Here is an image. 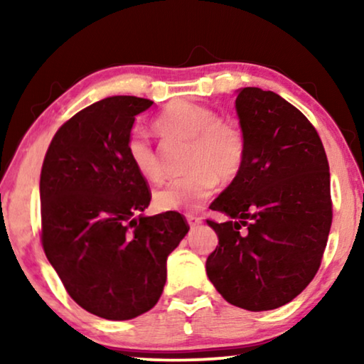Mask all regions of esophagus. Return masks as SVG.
I'll list each match as a JSON object with an SVG mask.
<instances>
[{
	"mask_svg": "<svg viewBox=\"0 0 364 364\" xmlns=\"http://www.w3.org/2000/svg\"><path fill=\"white\" fill-rule=\"evenodd\" d=\"M187 222H188V225L191 227H197L198 223H202V217H198V215H193V213H187Z\"/></svg>",
	"mask_w": 364,
	"mask_h": 364,
	"instance_id": "34e87169",
	"label": "esophagus"
}]
</instances>
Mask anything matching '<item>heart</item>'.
<instances>
[{"mask_svg": "<svg viewBox=\"0 0 364 364\" xmlns=\"http://www.w3.org/2000/svg\"><path fill=\"white\" fill-rule=\"evenodd\" d=\"M162 136L188 142L187 168L191 172L154 192L159 210H196L212 196L220 182H232L245 166L247 141L243 132L207 106L173 102L156 119ZM127 156L136 171L147 181L161 178V164L151 142L141 131L127 137Z\"/></svg>", "mask_w": 364, "mask_h": 364, "instance_id": "1", "label": "heart"}]
</instances>
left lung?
Masks as SVG:
<instances>
[{"label":"left lung","mask_w":364,"mask_h":364,"mask_svg":"<svg viewBox=\"0 0 364 364\" xmlns=\"http://www.w3.org/2000/svg\"><path fill=\"white\" fill-rule=\"evenodd\" d=\"M237 92L247 159L210 203L228 220H207L218 245L205 268L228 303L267 311L300 295L320 268L333 218L330 167L316 129L295 106L260 87Z\"/></svg>","instance_id":"left-lung-1"}]
</instances>
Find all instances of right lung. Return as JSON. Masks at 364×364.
I'll return each instance as SVG.
<instances>
[{"label":"right lung","instance_id":"obj_1","mask_svg":"<svg viewBox=\"0 0 364 364\" xmlns=\"http://www.w3.org/2000/svg\"><path fill=\"white\" fill-rule=\"evenodd\" d=\"M151 99L112 96L54 134L39 181L41 242L69 296L106 320L156 306L167 257L187 235L178 212L147 217L151 191L127 156V137Z\"/></svg>","mask_w":364,"mask_h":364}]
</instances>
